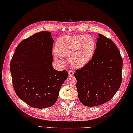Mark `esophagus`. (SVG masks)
Returning <instances> with one entry per match:
<instances>
[{"instance_id": "1", "label": "esophagus", "mask_w": 133, "mask_h": 133, "mask_svg": "<svg viewBox=\"0 0 133 133\" xmlns=\"http://www.w3.org/2000/svg\"><path fill=\"white\" fill-rule=\"evenodd\" d=\"M68 72H69V75H70V76H72L74 75V71H73L72 70H69Z\"/></svg>"}]
</instances>
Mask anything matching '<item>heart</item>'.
Here are the masks:
<instances>
[{
	"label": "heart",
	"instance_id": "1",
	"mask_svg": "<svg viewBox=\"0 0 133 133\" xmlns=\"http://www.w3.org/2000/svg\"><path fill=\"white\" fill-rule=\"evenodd\" d=\"M96 48V41L90 35H64L57 41L54 56L61 61L60 57L69 58L72 66L81 68L92 59Z\"/></svg>",
	"mask_w": 133,
	"mask_h": 133
}]
</instances>
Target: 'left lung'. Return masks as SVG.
<instances>
[{"mask_svg":"<svg viewBox=\"0 0 133 133\" xmlns=\"http://www.w3.org/2000/svg\"><path fill=\"white\" fill-rule=\"evenodd\" d=\"M122 67L123 59L116 44L98 34L92 59L74 74L80 102L95 107L111 99L121 86Z\"/></svg>","mask_w":133,"mask_h":133,"instance_id":"1","label":"left lung"}]
</instances>
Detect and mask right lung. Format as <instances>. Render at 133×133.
I'll use <instances>...</instances> for the list:
<instances>
[{"instance_id":"right-lung-1","label":"right lung","mask_w":133,"mask_h":133,"mask_svg":"<svg viewBox=\"0 0 133 133\" xmlns=\"http://www.w3.org/2000/svg\"><path fill=\"white\" fill-rule=\"evenodd\" d=\"M51 33L42 31L19 44L10 62L12 84L17 96L30 106H52L68 72L52 66Z\"/></svg>"}]
</instances>
